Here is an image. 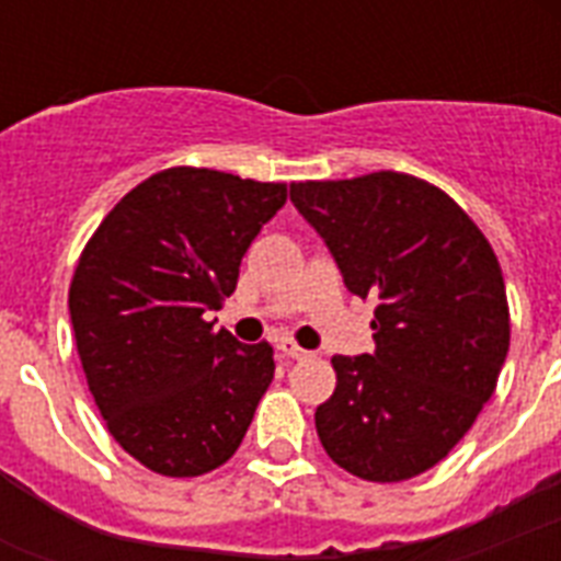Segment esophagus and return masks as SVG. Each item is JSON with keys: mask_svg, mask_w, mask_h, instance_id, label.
Returning <instances> with one entry per match:
<instances>
[{"mask_svg": "<svg viewBox=\"0 0 561 561\" xmlns=\"http://www.w3.org/2000/svg\"><path fill=\"white\" fill-rule=\"evenodd\" d=\"M279 352L285 355V358H294V360L308 358V352L302 350V346H297L294 341H279Z\"/></svg>", "mask_w": 561, "mask_h": 561, "instance_id": "1", "label": "esophagus"}]
</instances>
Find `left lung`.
Instances as JSON below:
<instances>
[{
  "label": "left lung",
  "instance_id": "left-lung-1",
  "mask_svg": "<svg viewBox=\"0 0 561 561\" xmlns=\"http://www.w3.org/2000/svg\"><path fill=\"white\" fill-rule=\"evenodd\" d=\"M290 201L343 285L378 302L375 350L332 358L337 387L314 413L320 443L355 478H416L495 392L510 350L501 264L448 194L410 174L290 183Z\"/></svg>",
  "mask_w": 561,
  "mask_h": 561
}]
</instances>
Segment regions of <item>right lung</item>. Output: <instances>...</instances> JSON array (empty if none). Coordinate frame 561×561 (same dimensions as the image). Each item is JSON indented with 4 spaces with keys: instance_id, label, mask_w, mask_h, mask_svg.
<instances>
[{
    "instance_id": "add662e5",
    "label": "right lung",
    "mask_w": 561,
    "mask_h": 561,
    "mask_svg": "<svg viewBox=\"0 0 561 561\" xmlns=\"http://www.w3.org/2000/svg\"><path fill=\"white\" fill-rule=\"evenodd\" d=\"M285 201V183L169 169L127 192L83 247L69 314L87 383L116 443L157 474L224 466L271 387V343L247 346L206 314Z\"/></svg>"
}]
</instances>
